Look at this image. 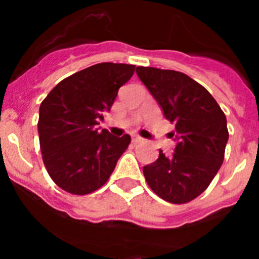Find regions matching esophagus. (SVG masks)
<instances>
[{
    "instance_id": "obj_1",
    "label": "esophagus",
    "mask_w": 259,
    "mask_h": 259,
    "mask_svg": "<svg viewBox=\"0 0 259 259\" xmlns=\"http://www.w3.org/2000/svg\"><path fill=\"white\" fill-rule=\"evenodd\" d=\"M132 141H134V144H140V143H144V139L139 136V135H135V136L132 137Z\"/></svg>"
}]
</instances>
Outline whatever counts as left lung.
Instances as JSON below:
<instances>
[{"label": "left lung", "mask_w": 259, "mask_h": 259, "mask_svg": "<svg viewBox=\"0 0 259 259\" xmlns=\"http://www.w3.org/2000/svg\"><path fill=\"white\" fill-rule=\"evenodd\" d=\"M175 130V153L159 150L155 162L144 166L153 192L171 203H187L198 197L212 182L224 159L228 141L227 119L211 95L188 75L155 67L136 68Z\"/></svg>", "instance_id": "8db88e82"}]
</instances>
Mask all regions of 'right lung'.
<instances>
[{
    "mask_svg": "<svg viewBox=\"0 0 259 259\" xmlns=\"http://www.w3.org/2000/svg\"><path fill=\"white\" fill-rule=\"evenodd\" d=\"M134 72V65L97 63L59 81L41 102L37 130L42 161L61 189L83 196L109 180L131 136L98 131V120Z\"/></svg>",
    "mask_w": 259,
    "mask_h": 259,
    "instance_id": "right-lung-1",
    "label": "right lung"
}]
</instances>
